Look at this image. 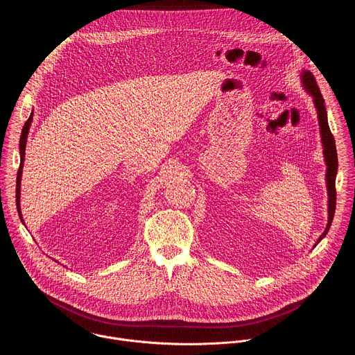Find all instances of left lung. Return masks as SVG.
<instances>
[{
  "instance_id": "left-lung-1",
  "label": "left lung",
  "mask_w": 355,
  "mask_h": 355,
  "mask_svg": "<svg viewBox=\"0 0 355 355\" xmlns=\"http://www.w3.org/2000/svg\"><path fill=\"white\" fill-rule=\"evenodd\" d=\"M302 83L305 85L306 91L313 96V103L318 110V118H319V125H320V136H322V143H323V153H324V162L327 166V173H326V184H327V192H329V220L326 230L322 233L316 244L327 234L333 218H334V211H336V175H337V167H338V160H337V150H336V141L334 137L330 132L329 122H327V111L324 107V99L322 96V92L318 87V83L311 71H303L302 73Z\"/></svg>"
}]
</instances>
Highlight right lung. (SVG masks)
Masks as SVG:
<instances>
[{
	"instance_id": "obj_1",
	"label": "right lung",
	"mask_w": 355,
	"mask_h": 355,
	"mask_svg": "<svg viewBox=\"0 0 355 355\" xmlns=\"http://www.w3.org/2000/svg\"><path fill=\"white\" fill-rule=\"evenodd\" d=\"M32 115L29 116V119L25 122L24 128H22V133H21V139H19V153H21V164L18 168V175H17V208H18V214L19 218L24 223V219L21 216V208H19V198H21V177H22V167H24V160H25V146H26V137H28V132H29V126L32 123Z\"/></svg>"
}]
</instances>
